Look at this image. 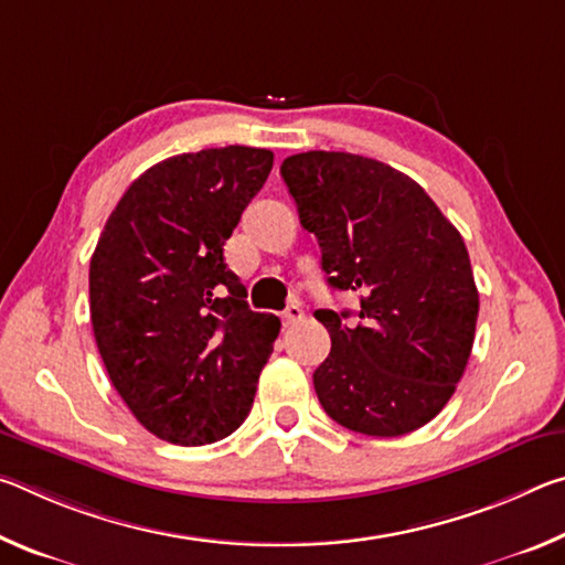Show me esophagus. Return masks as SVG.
Segmentation results:
<instances>
[{
    "instance_id": "1",
    "label": "esophagus",
    "mask_w": 565,
    "mask_h": 565,
    "mask_svg": "<svg viewBox=\"0 0 565 565\" xmlns=\"http://www.w3.org/2000/svg\"><path fill=\"white\" fill-rule=\"evenodd\" d=\"M301 319H303V311H301L299 303H289L281 311V323H284V327H294V323H299Z\"/></svg>"
}]
</instances>
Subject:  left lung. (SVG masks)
Returning a JSON list of instances; mask_svg holds the SVG:
<instances>
[{"label":"left lung","mask_w":565,"mask_h":565,"mask_svg":"<svg viewBox=\"0 0 565 565\" xmlns=\"http://www.w3.org/2000/svg\"><path fill=\"white\" fill-rule=\"evenodd\" d=\"M301 226L329 286L359 309L313 311L331 351L313 371L327 414L349 431L404 436L454 396L471 356L478 289L458 228L414 179L347 151L284 159Z\"/></svg>","instance_id":"8db88e82"}]
</instances>
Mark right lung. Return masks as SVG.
Masks as SVG:
<instances>
[{
	"mask_svg": "<svg viewBox=\"0 0 565 565\" xmlns=\"http://www.w3.org/2000/svg\"><path fill=\"white\" fill-rule=\"evenodd\" d=\"M271 167V151L254 147L159 161L124 191L94 248L97 349L124 404L161 441H222L252 411L281 321L248 309L224 244Z\"/></svg>",
	"mask_w": 565,
	"mask_h": 565,
	"instance_id": "obj_1",
	"label": "right lung"
}]
</instances>
